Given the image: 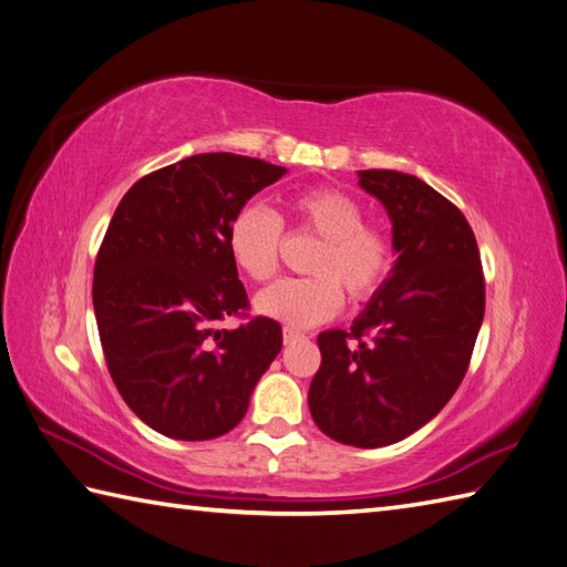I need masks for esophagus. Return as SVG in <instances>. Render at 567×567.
Wrapping results in <instances>:
<instances>
[{
	"label": "esophagus",
	"instance_id": "34e87169",
	"mask_svg": "<svg viewBox=\"0 0 567 567\" xmlns=\"http://www.w3.org/2000/svg\"><path fill=\"white\" fill-rule=\"evenodd\" d=\"M282 339H285V343H295V341H302V339H305V333H302V331H297V329L285 327V331H282Z\"/></svg>",
	"mask_w": 567,
	"mask_h": 567
}]
</instances>
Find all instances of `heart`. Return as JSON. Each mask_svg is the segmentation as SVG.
Returning a JSON list of instances; mask_svg holds the SVG:
<instances>
[{
    "instance_id": "obj_1",
    "label": "heart",
    "mask_w": 567,
    "mask_h": 567,
    "mask_svg": "<svg viewBox=\"0 0 567 567\" xmlns=\"http://www.w3.org/2000/svg\"><path fill=\"white\" fill-rule=\"evenodd\" d=\"M290 234L319 238L309 256V277L275 282L256 297L258 315L307 329L329 321L343 305L368 302L388 280L394 246L384 228L365 221L355 197L336 187H309L285 204V212L246 204L226 226V248L236 268L252 282H268L280 268V250Z\"/></svg>"
}]
</instances>
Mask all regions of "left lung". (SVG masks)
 <instances>
[{"label": "left lung", "mask_w": 567, "mask_h": 567, "mask_svg": "<svg viewBox=\"0 0 567 567\" xmlns=\"http://www.w3.org/2000/svg\"><path fill=\"white\" fill-rule=\"evenodd\" d=\"M360 187L392 219V275L353 327L319 333L309 412L339 443L380 449L449 404L485 317L473 228L451 199L396 171H360Z\"/></svg>", "instance_id": "left-lung-1"}]
</instances>
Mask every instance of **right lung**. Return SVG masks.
I'll use <instances>...</instances> for the list:
<instances>
[{"mask_svg":"<svg viewBox=\"0 0 567 567\" xmlns=\"http://www.w3.org/2000/svg\"><path fill=\"white\" fill-rule=\"evenodd\" d=\"M282 175L248 155H192L143 175L106 228L92 282L106 368L131 412L167 439L231 431L280 353V323L248 317L226 226ZM226 316L245 323L214 332Z\"/></svg>","mask_w":567,"mask_h":567,"instance_id":"1","label":"right lung"}]
</instances>
